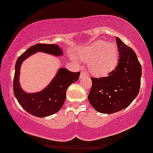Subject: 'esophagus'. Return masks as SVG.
Here are the masks:
<instances>
[{"label": "esophagus", "instance_id": "esophagus-1", "mask_svg": "<svg viewBox=\"0 0 153 153\" xmlns=\"http://www.w3.org/2000/svg\"><path fill=\"white\" fill-rule=\"evenodd\" d=\"M87 75L86 74V72L85 71H82L81 73H80V78H82L83 77H85Z\"/></svg>", "mask_w": 153, "mask_h": 153}]
</instances>
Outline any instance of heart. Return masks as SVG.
<instances>
[{"label": "heart", "instance_id": "heart-1", "mask_svg": "<svg viewBox=\"0 0 153 153\" xmlns=\"http://www.w3.org/2000/svg\"><path fill=\"white\" fill-rule=\"evenodd\" d=\"M78 56L88 62V69L94 76H104L113 71L119 58V50L114 42L99 40L79 51Z\"/></svg>", "mask_w": 153, "mask_h": 153}]
</instances>
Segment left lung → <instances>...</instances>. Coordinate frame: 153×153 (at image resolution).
I'll list each match as a JSON object with an SVG mask.
<instances>
[{"label":"left lung","instance_id":"obj_1","mask_svg":"<svg viewBox=\"0 0 153 153\" xmlns=\"http://www.w3.org/2000/svg\"><path fill=\"white\" fill-rule=\"evenodd\" d=\"M119 63L108 76L91 78L88 101L100 113L112 114L127 108L137 96L142 67L132 49L117 37Z\"/></svg>","mask_w":153,"mask_h":153}]
</instances>
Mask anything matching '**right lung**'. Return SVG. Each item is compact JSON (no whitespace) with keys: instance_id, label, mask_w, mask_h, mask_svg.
<instances>
[{"instance_id":"add662e5","label":"right lung","mask_w":153,"mask_h":153,"mask_svg":"<svg viewBox=\"0 0 153 153\" xmlns=\"http://www.w3.org/2000/svg\"><path fill=\"white\" fill-rule=\"evenodd\" d=\"M37 52L60 56L62 49L57 45L36 44L29 47L20 57L15 65L13 92L19 104L28 113L37 117H47L58 112L66 99V91L72 83L79 79L80 72L73 73L66 68H60L52 82L40 92L28 94L21 88L19 78L23 61Z\"/></svg>"}]
</instances>
